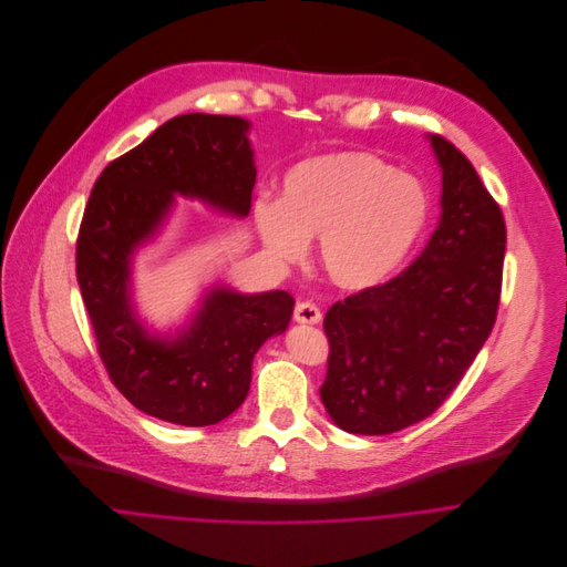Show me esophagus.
Instances as JSON below:
<instances>
[{
    "mask_svg": "<svg viewBox=\"0 0 567 567\" xmlns=\"http://www.w3.org/2000/svg\"><path fill=\"white\" fill-rule=\"evenodd\" d=\"M295 321L297 323H319L321 321V310L312 301H299L295 306Z\"/></svg>",
    "mask_w": 567,
    "mask_h": 567,
    "instance_id": "1",
    "label": "esophagus"
}]
</instances>
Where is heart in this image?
I'll use <instances>...</instances> for the list:
<instances>
[{
  "label": "heart",
  "mask_w": 567,
  "mask_h": 567,
  "mask_svg": "<svg viewBox=\"0 0 567 567\" xmlns=\"http://www.w3.org/2000/svg\"><path fill=\"white\" fill-rule=\"evenodd\" d=\"M431 214L426 187L371 152L323 154L295 165L281 203L255 207L272 257L297 261L319 239L323 272L339 288L369 290L393 277L422 239Z\"/></svg>",
  "instance_id": "obj_1"
}]
</instances>
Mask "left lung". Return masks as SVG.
<instances>
[{"label": "left lung", "mask_w": 567, "mask_h": 567, "mask_svg": "<svg viewBox=\"0 0 567 567\" xmlns=\"http://www.w3.org/2000/svg\"><path fill=\"white\" fill-rule=\"evenodd\" d=\"M442 216L398 277L337 301L323 317L328 369L319 389L337 426L386 435L429 417L458 386L496 323L505 218L467 156L431 136Z\"/></svg>", "instance_id": "1"}]
</instances>
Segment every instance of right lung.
I'll list each match as a JSON object with an SVG mask.
<instances>
[{"label": "right lung", "instance_id": "right-lung-1", "mask_svg": "<svg viewBox=\"0 0 567 567\" xmlns=\"http://www.w3.org/2000/svg\"><path fill=\"white\" fill-rule=\"evenodd\" d=\"M237 116L185 113L95 181L75 244V275L109 380L136 409L183 426L235 413L250 389L252 358L288 328L286 290L239 295L214 288L176 339L147 334L130 303L132 255L161 228L174 194L246 216L257 169Z\"/></svg>", "mask_w": 567, "mask_h": 567}]
</instances>
